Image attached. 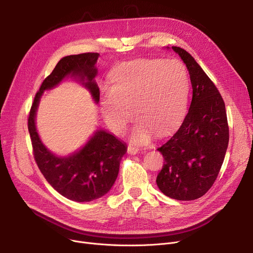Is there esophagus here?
Instances as JSON below:
<instances>
[{
  "mask_svg": "<svg viewBox=\"0 0 253 253\" xmlns=\"http://www.w3.org/2000/svg\"><path fill=\"white\" fill-rule=\"evenodd\" d=\"M139 151V149L137 147H134V145H128L127 147V152L128 154H131V155H135L137 154Z\"/></svg>",
  "mask_w": 253,
  "mask_h": 253,
  "instance_id": "34e87169",
  "label": "esophagus"
}]
</instances>
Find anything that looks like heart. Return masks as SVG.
<instances>
[{"label": "heart", "instance_id": "heart-1", "mask_svg": "<svg viewBox=\"0 0 253 253\" xmlns=\"http://www.w3.org/2000/svg\"><path fill=\"white\" fill-rule=\"evenodd\" d=\"M190 78L178 59H137L129 61L113 76V87L100 98L105 123L122 134L134 114L138 118L131 138L138 143L150 140L153 131L162 135L175 126L187 108Z\"/></svg>", "mask_w": 253, "mask_h": 253}]
</instances>
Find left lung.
I'll list each match as a JSON object with an SVG mask.
<instances>
[{
    "label": "left lung",
    "mask_w": 253,
    "mask_h": 253,
    "mask_svg": "<svg viewBox=\"0 0 253 253\" xmlns=\"http://www.w3.org/2000/svg\"><path fill=\"white\" fill-rule=\"evenodd\" d=\"M190 74L193 98L180 127L158 148L164 165L156 182L169 198L191 201L214 183L229 144L224 101L214 83L189 52L172 46Z\"/></svg>",
    "instance_id": "1"
}]
</instances>
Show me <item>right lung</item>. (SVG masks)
<instances>
[{
    "label": "right lung",
    "instance_id": "add662e5",
    "mask_svg": "<svg viewBox=\"0 0 253 253\" xmlns=\"http://www.w3.org/2000/svg\"><path fill=\"white\" fill-rule=\"evenodd\" d=\"M98 53H82L61 58L36 93L30 111L28 127L34 158L46 180L63 197L76 202H89L108 193L115 183L126 144L104 130H97L83 149L66 158L50 153L37 132L35 118L44 90L51 89L71 75L79 77L99 101V88L94 82Z\"/></svg>",
    "mask_w": 253,
    "mask_h": 253
}]
</instances>
